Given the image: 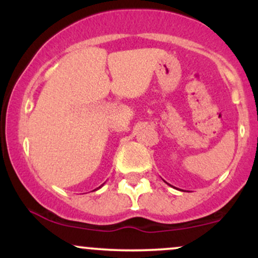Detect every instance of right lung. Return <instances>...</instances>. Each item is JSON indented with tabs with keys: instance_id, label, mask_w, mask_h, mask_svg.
Returning <instances> with one entry per match:
<instances>
[{
	"instance_id": "obj_1",
	"label": "right lung",
	"mask_w": 258,
	"mask_h": 258,
	"mask_svg": "<svg viewBox=\"0 0 258 258\" xmlns=\"http://www.w3.org/2000/svg\"><path fill=\"white\" fill-rule=\"evenodd\" d=\"M102 186H103V184H102V185H100V186H99V188H102ZM99 188H97V189H99ZM97 189H94V190H97Z\"/></svg>"
}]
</instances>
